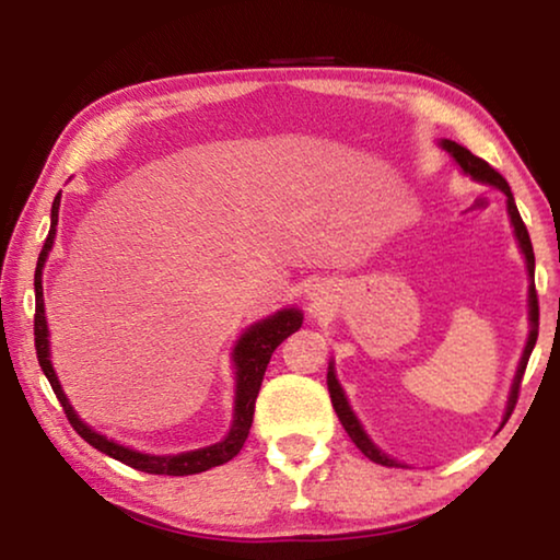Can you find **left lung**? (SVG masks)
<instances>
[{
  "mask_svg": "<svg viewBox=\"0 0 560 560\" xmlns=\"http://www.w3.org/2000/svg\"><path fill=\"white\" fill-rule=\"evenodd\" d=\"M443 150H448L451 155L456 158V163L464 167V173H469L471 178L477 180H485L489 186L500 188L504 196H508V211H510V221L512 226H515V236L520 242V249H523V255L527 259V272H530V278H535V255H533V244H530V234H527V226L523 217H520L517 206H515V198H512V190L508 186V180L502 178L500 173L494 171L492 165L485 163V160L474 155L471 150L462 148V144L451 142V140H443ZM538 320H540V305H538V290H535V280H530V336H527V347L523 351V359H520V366H517V374H515V382H512V393H510V402H508V418L512 416V410H515V402H517V395H520V385H523V374H525V366H527V359L533 354V347L535 341H538ZM328 393H331V402H334V410L336 416H339L343 431L349 433V439L357 443V448L362 451V454L370 458L374 464H382V466H397V462L393 458H387L385 454H380V448L374 446V443L366 439V433L362 431V425H359V420L354 418V412H351L347 397H343V389L339 382H336V374H334V366L331 372H328Z\"/></svg>",
  "mask_w": 560,
  "mask_h": 560,
  "instance_id": "8db88e82",
  "label": "left lung"
}]
</instances>
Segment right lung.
Wrapping results in <instances>:
<instances>
[{"mask_svg": "<svg viewBox=\"0 0 560 560\" xmlns=\"http://www.w3.org/2000/svg\"><path fill=\"white\" fill-rule=\"evenodd\" d=\"M58 206H60V194L52 201L50 211V232L48 240L43 244L40 257H37V270H35V351L37 362H40V370L48 377L52 393H56L60 408H63L68 423L73 425V431L81 435L83 441L91 443V446L102 451V454L117 458V462L132 466L137 471L148 474H167V477H188V474H201L209 471L213 466H221L240 454L244 441H247L249 428H252V416H255V400L259 395V385H262L265 370L270 364L272 351L280 347L282 341L288 339L290 334H295L303 324V313L295 308H285L275 316L259 320L249 328L247 334H242L240 343L234 349V364H236V400H234V425L229 435L221 443H213L209 448L188 451V454L178 456H150L140 454V451H132L127 446H119L106 439V435L91 431V428L79 420L71 405H68L63 389L58 385L56 372H52L50 364V351H48V324H45V308H43V265L45 257L52 247V240H56V226H58Z\"/></svg>", "mask_w": 560, "mask_h": 560, "instance_id": "obj_1", "label": "right lung"}]
</instances>
